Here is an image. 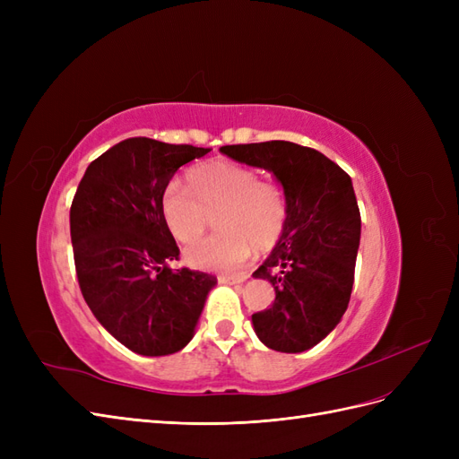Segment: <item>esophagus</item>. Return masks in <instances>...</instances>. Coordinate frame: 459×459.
<instances>
[{
  "instance_id": "34e87169",
  "label": "esophagus",
  "mask_w": 459,
  "mask_h": 459,
  "mask_svg": "<svg viewBox=\"0 0 459 459\" xmlns=\"http://www.w3.org/2000/svg\"><path fill=\"white\" fill-rule=\"evenodd\" d=\"M248 280L247 273L241 275H220V283H228V285H239Z\"/></svg>"
}]
</instances>
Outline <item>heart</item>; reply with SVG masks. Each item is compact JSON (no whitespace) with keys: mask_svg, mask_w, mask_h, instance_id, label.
Returning <instances> with one entry per match:
<instances>
[{"mask_svg":"<svg viewBox=\"0 0 459 459\" xmlns=\"http://www.w3.org/2000/svg\"><path fill=\"white\" fill-rule=\"evenodd\" d=\"M189 184L178 179L164 187L160 212L164 224L179 243L199 239L216 216L218 235L189 245L184 258L191 268L233 272L253 256L268 251L287 228L289 204L280 186L260 182L247 166L214 160L189 172Z\"/></svg>","mask_w":459,"mask_h":459,"instance_id":"obj_1","label":"heart"}]
</instances>
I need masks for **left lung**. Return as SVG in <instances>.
<instances>
[{
    "instance_id": "obj_1",
    "label": "left lung",
    "mask_w": 459,
    "mask_h": 459,
    "mask_svg": "<svg viewBox=\"0 0 459 459\" xmlns=\"http://www.w3.org/2000/svg\"><path fill=\"white\" fill-rule=\"evenodd\" d=\"M220 152L272 172L285 193L287 228L253 273L272 283L275 300L253 314V327L272 351H308L349 308L362 233L352 179L319 151L290 142L226 145Z\"/></svg>"
}]
</instances>
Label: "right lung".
<instances>
[{
    "mask_svg": "<svg viewBox=\"0 0 459 459\" xmlns=\"http://www.w3.org/2000/svg\"><path fill=\"white\" fill-rule=\"evenodd\" d=\"M211 149L130 137L95 159L71 206L82 295L110 335L142 356H169L195 335L216 277L172 270L179 248L160 199L179 166Z\"/></svg>",
    "mask_w": 459,
    "mask_h": 459,
    "instance_id": "right-lung-1",
    "label": "right lung"
}]
</instances>
